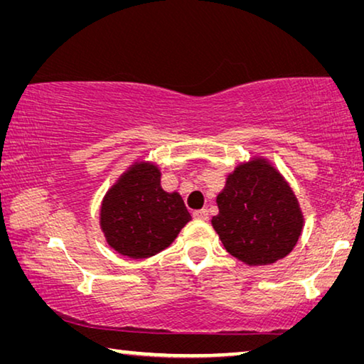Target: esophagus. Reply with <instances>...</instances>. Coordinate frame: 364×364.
Returning a JSON list of instances; mask_svg holds the SVG:
<instances>
[{"instance_id": "1", "label": "esophagus", "mask_w": 364, "mask_h": 364, "mask_svg": "<svg viewBox=\"0 0 364 364\" xmlns=\"http://www.w3.org/2000/svg\"><path fill=\"white\" fill-rule=\"evenodd\" d=\"M193 217L197 218V220H208L207 208H200V210H196V212L193 213Z\"/></svg>"}]
</instances>
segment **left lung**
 Listing matches in <instances>:
<instances>
[{
  "label": "left lung",
  "instance_id": "left-lung-1",
  "mask_svg": "<svg viewBox=\"0 0 364 364\" xmlns=\"http://www.w3.org/2000/svg\"><path fill=\"white\" fill-rule=\"evenodd\" d=\"M213 230L232 257L249 267L271 264L292 252L304 213L292 188L267 159L239 164L217 196Z\"/></svg>",
  "mask_w": 364,
  "mask_h": 364
}]
</instances>
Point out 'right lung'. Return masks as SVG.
<instances>
[{"mask_svg":"<svg viewBox=\"0 0 364 364\" xmlns=\"http://www.w3.org/2000/svg\"><path fill=\"white\" fill-rule=\"evenodd\" d=\"M152 162H134L104 196L100 225L107 244L120 255L147 258L175 241L191 213L178 193L160 186Z\"/></svg>","mask_w":364,"mask_h":364,"instance_id":"right-lung-1","label":"right lung"}]
</instances>
